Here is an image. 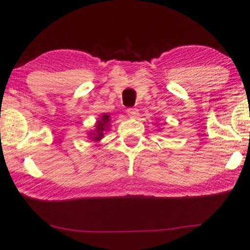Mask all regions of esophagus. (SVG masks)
Segmentation results:
<instances>
[{
    "label": "esophagus",
    "mask_w": 250,
    "mask_h": 250,
    "mask_svg": "<svg viewBox=\"0 0 250 250\" xmlns=\"http://www.w3.org/2000/svg\"><path fill=\"white\" fill-rule=\"evenodd\" d=\"M127 114H128L129 118L135 119V118H137V116H138L139 112H138L137 108H132V107H131V108H128V109H127Z\"/></svg>",
    "instance_id": "esophagus-1"
}]
</instances>
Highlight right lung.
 <instances>
[{
  "label": "right lung",
  "mask_w": 250,
  "mask_h": 250,
  "mask_svg": "<svg viewBox=\"0 0 250 250\" xmlns=\"http://www.w3.org/2000/svg\"><path fill=\"white\" fill-rule=\"evenodd\" d=\"M108 123H109V115L104 114L102 116V119L99 120L96 125V130L94 134H91V138L94 139L95 142H98L99 139H102L103 136H104V131L106 129H108Z\"/></svg>",
  "instance_id": "add662e5"
}]
</instances>
